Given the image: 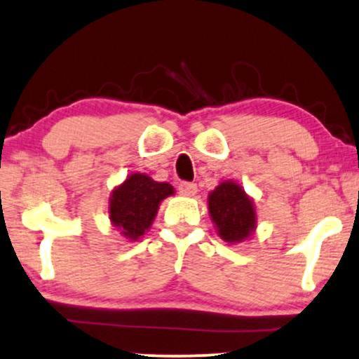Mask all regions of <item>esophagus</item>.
Returning <instances> with one entry per match:
<instances>
[{
    "label": "esophagus",
    "mask_w": 359,
    "mask_h": 359,
    "mask_svg": "<svg viewBox=\"0 0 359 359\" xmlns=\"http://www.w3.org/2000/svg\"><path fill=\"white\" fill-rule=\"evenodd\" d=\"M178 189H180L181 195H184V196H193V195H196V191H198L196 184L195 183H188V181H184V183H180Z\"/></svg>",
    "instance_id": "obj_1"
}]
</instances>
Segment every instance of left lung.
<instances>
[{"instance_id": "1", "label": "left lung", "mask_w": 359, "mask_h": 359, "mask_svg": "<svg viewBox=\"0 0 359 359\" xmlns=\"http://www.w3.org/2000/svg\"><path fill=\"white\" fill-rule=\"evenodd\" d=\"M208 210L218 235L225 242H243L255 231L254 201L235 181H223L210 193Z\"/></svg>"}]
</instances>
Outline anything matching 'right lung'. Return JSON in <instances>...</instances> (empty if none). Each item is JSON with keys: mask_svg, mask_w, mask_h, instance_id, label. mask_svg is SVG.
<instances>
[{"mask_svg": "<svg viewBox=\"0 0 359 359\" xmlns=\"http://www.w3.org/2000/svg\"><path fill=\"white\" fill-rule=\"evenodd\" d=\"M175 195L170 183H159L144 172H134L109 198V218L129 242H136L153 225L164 198Z\"/></svg>", "mask_w": 359, "mask_h": 359, "instance_id": "add662e5", "label": "right lung"}]
</instances>
